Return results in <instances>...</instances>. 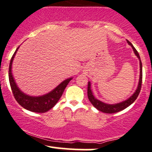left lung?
Instances as JSON below:
<instances>
[{
    "label": "left lung",
    "mask_w": 152,
    "mask_h": 152,
    "mask_svg": "<svg viewBox=\"0 0 152 152\" xmlns=\"http://www.w3.org/2000/svg\"><path fill=\"white\" fill-rule=\"evenodd\" d=\"M129 44L133 48L134 53L136 54V56L138 57V58L139 59V62H140V77H139V85H138L137 89L136 90L135 93H134L129 99H128L127 100L124 101V102L118 103V104H107L105 103H103L101 101L98 100L94 96L93 94H92L91 90V83L88 82V88H87V93H88V98L89 99L90 102L91 103L92 105H93L96 109H97L99 111H102V112L106 113V114H114V113L118 112V111H122L126 108L128 107L129 106H130L131 104H133L134 101L137 99L138 96H139V93H140L141 88H142V64L141 61L140 56H139V54L138 53V51L136 50V48L133 46V45L129 41H127Z\"/></svg>",
    "instance_id": "8db88e82"
}]
</instances>
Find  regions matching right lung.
Masks as SVG:
<instances>
[{
  "instance_id": "obj_1",
  "label": "right lung",
  "mask_w": 152,
  "mask_h": 152,
  "mask_svg": "<svg viewBox=\"0 0 152 152\" xmlns=\"http://www.w3.org/2000/svg\"><path fill=\"white\" fill-rule=\"evenodd\" d=\"M19 46L15 50V53H13V56L10 59L9 71H8L9 82L13 96H14L16 102L24 109L36 113L46 112V111H49L50 109H52L56 104V103L58 102V100L61 97L63 93H64V89L67 86L68 83L71 81V78H68V79L64 81L55 89L50 91V93L47 94L46 95L41 96H28L23 94L17 86L11 73L12 63H13V58H14V56Z\"/></svg>"
}]
</instances>
